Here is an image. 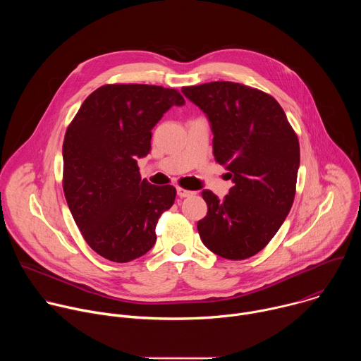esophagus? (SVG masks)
<instances>
[{
    "label": "esophagus",
    "mask_w": 361,
    "mask_h": 361,
    "mask_svg": "<svg viewBox=\"0 0 361 361\" xmlns=\"http://www.w3.org/2000/svg\"><path fill=\"white\" fill-rule=\"evenodd\" d=\"M192 194H194V191L185 190V188H183V187H177V195H178L180 198H184V197H190V195H192Z\"/></svg>",
    "instance_id": "esophagus-1"
}]
</instances>
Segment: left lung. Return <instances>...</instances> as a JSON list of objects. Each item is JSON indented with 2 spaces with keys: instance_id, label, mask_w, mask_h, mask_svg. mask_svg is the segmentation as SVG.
Listing matches in <instances>:
<instances>
[{
  "instance_id": "1",
  "label": "left lung",
  "mask_w": 361,
  "mask_h": 361,
  "mask_svg": "<svg viewBox=\"0 0 361 361\" xmlns=\"http://www.w3.org/2000/svg\"><path fill=\"white\" fill-rule=\"evenodd\" d=\"M213 131V154L234 185L220 200L201 192L207 216L197 223L204 245L228 260L262 251L284 223L300 167L298 138L269 94L231 81L183 87Z\"/></svg>"
}]
</instances>
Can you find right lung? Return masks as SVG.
<instances>
[{
	"mask_svg": "<svg viewBox=\"0 0 361 361\" xmlns=\"http://www.w3.org/2000/svg\"><path fill=\"white\" fill-rule=\"evenodd\" d=\"M174 88L109 84L82 102L63 144V188L87 244L114 263H128L156 244L160 216L176 200L173 185L141 180L137 159L151 149V130L173 106Z\"/></svg>",
	"mask_w": 361,
	"mask_h": 361,
	"instance_id": "obj_1",
	"label": "right lung"
}]
</instances>
